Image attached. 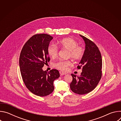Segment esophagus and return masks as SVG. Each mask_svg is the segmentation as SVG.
Here are the masks:
<instances>
[{
    "mask_svg": "<svg viewBox=\"0 0 121 121\" xmlns=\"http://www.w3.org/2000/svg\"><path fill=\"white\" fill-rule=\"evenodd\" d=\"M59 73H60V75H61V76H62V75H65V74H66V73L65 72H63V71H60L59 72Z\"/></svg>",
    "mask_w": 121,
    "mask_h": 121,
    "instance_id": "34e87169",
    "label": "esophagus"
}]
</instances>
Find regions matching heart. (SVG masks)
Segmentation results:
<instances>
[{
	"label": "heart",
	"mask_w": 121,
	"mask_h": 121,
	"mask_svg": "<svg viewBox=\"0 0 121 121\" xmlns=\"http://www.w3.org/2000/svg\"><path fill=\"white\" fill-rule=\"evenodd\" d=\"M57 44L61 48L68 51V56L75 60H79L82 58L84 54V48L78 45V42L72 38H67L61 40L57 42ZM49 56L52 58L56 57L58 52L57 46L55 44H50L47 48ZM70 60H59L54 64L55 67L62 71L67 70V67L72 65Z\"/></svg>",
	"instance_id": "heart-1"
}]
</instances>
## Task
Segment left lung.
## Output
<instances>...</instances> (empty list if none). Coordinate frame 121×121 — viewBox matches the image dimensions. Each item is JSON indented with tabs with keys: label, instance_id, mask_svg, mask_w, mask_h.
Here are the masks:
<instances>
[{
	"label": "left lung",
	"instance_id": "8db88e82",
	"mask_svg": "<svg viewBox=\"0 0 121 121\" xmlns=\"http://www.w3.org/2000/svg\"><path fill=\"white\" fill-rule=\"evenodd\" d=\"M80 36L85 42V50L77 67H82V71L79 77L71 74L73 80L70 87L73 92L83 95L93 91L99 83L102 75V58L96 45L87 38Z\"/></svg>",
	"mask_w": 121,
	"mask_h": 121
}]
</instances>
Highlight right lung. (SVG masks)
Instances as JSON below:
<instances>
[{"mask_svg":"<svg viewBox=\"0 0 121 121\" xmlns=\"http://www.w3.org/2000/svg\"><path fill=\"white\" fill-rule=\"evenodd\" d=\"M53 39L49 34H35L25 43L20 54L19 65L23 81L31 92L41 97L52 93L54 81L60 77L56 69L47 72L42 68L50 61L47 48Z\"/></svg>","mask_w":121,"mask_h":121,"instance_id":"obj_1","label":"right lung"}]
</instances>
